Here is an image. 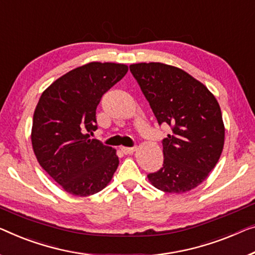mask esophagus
I'll return each mask as SVG.
<instances>
[{"mask_svg":"<svg viewBox=\"0 0 255 255\" xmlns=\"http://www.w3.org/2000/svg\"><path fill=\"white\" fill-rule=\"evenodd\" d=\"M120 150L124 152L125 154H130L136 150V146H131V147H127V146H121Z\"/></svg>","mask_w":255,"mask_h":255,"instance_id":"obj_1","label":"esophagus"}]
</instances>
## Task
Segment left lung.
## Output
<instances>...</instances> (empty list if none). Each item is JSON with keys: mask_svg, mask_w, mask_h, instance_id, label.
Segmentation results:
<instances>
[{"mask_svg": "<svg viewBox=\"0 0 255 255\" xmlns=\"http://www.w3.org/2000/svg\"><path fill=\"white\" fill-rule=\"evenodd\" d=\"M157 119L172 134L162 139L164 164L147 174L155 188L182 193L199 185L214 168L225 144L221 109L212 93L181 68L161 63L129 66Z\"/></svg>", "mask_w": 255, "mask_h": 255, "instance_id": "obj_1", "label": "left lung"}]
</instances>
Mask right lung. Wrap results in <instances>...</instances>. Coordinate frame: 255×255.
Returning a JSON list of instances; mask_svg holds the SVG:
<instances>
[{
  "label": "right lung",
  "mask_w": 255,
  "mask_h": 255,
  "mask_svg": "<svg viewBox=\"0 0 255 255\" xmlns=\"http://www.w3.org/2000/svg\"><path fill=\"white\" fill-rule=\"evenodd\" d=\"M128 66L89 63L74 68L41 95L33 117L32 145L41 167L68 193L90 196L106 187L119 165L116 150L91 139L96 109Z\"/></svg>",
  "instance_id": "right-lung-1"
}]
</instances>
